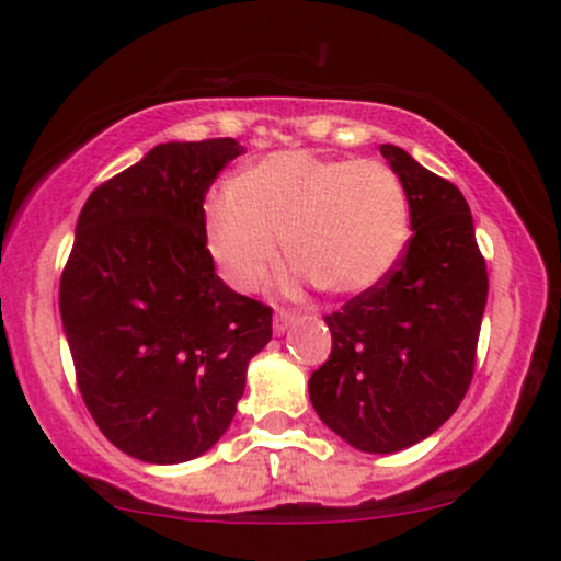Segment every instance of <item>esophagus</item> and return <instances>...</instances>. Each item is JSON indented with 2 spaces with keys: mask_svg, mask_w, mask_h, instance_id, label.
Listing matches in <instances>:
<instances>
[{
  "mask_svg": "<svg viewBox=\"0 0 561 561\" xmlns=\"http://www.w3.org/2000/svg\"><path fill=\"white\" fill-rule=\"evenodd\" d=\"M289 323H293V313H287V310H279V313L274 316V333L276 336H282L289 329Z\"/></svg>",
  "mask_w": 561,
  "mask_h": 561,
  "instance_id": "34e87169",
  "label": "esophagus"
}]
</instances>
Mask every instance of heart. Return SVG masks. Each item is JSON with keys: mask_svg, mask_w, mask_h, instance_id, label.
I'll list each match as a JSON object with an SVG mask.
<instances>
[{"mask_svg": "<svg viewBox=\"0 0 561 561\" xmlns=\"http://www.w3.org/2000/svg\"><path fill=\"white\" fill-rule=\"evenodd\" d=\"M204 236L225 279L245 293L264 285L287 238L300 279L333 295H359L399 264L409 196L396 170L378 160L285 150L207 198Z\"/></svg>", "mask_w": 561, "mask_h": 561, "instance_id": "obj_1", "label": "heart"}]
</instances>
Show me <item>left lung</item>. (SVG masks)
<instances>
[{"label":"left lung","mask_w":561,"mask_h":561,"mask_svg":"<svg viewBox=\"0 0 561 561\" xmlns=\"http://www.w3.org/2000/svg\"><path fill=\"white\" fill-rule=\"evenodd\" d=\"M380 154L407 188L414 236L380 285L325 316L331 354L308 382L325 427L365 453L403 450L450 420L471 386L489 293L458 186L401 147Z\"/></svg>","instance_id":"1"}]
</instances>
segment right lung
<instances>
[{
    "mask_svg": "<svg viewBox=\"0 0 561 561\" xmlns=\"http://www.w3.org/2000/svg\"><path fill=\"white\" fill-rule=\"evenodd\" d=\"M243 147L168 141L92 191L61 272L59 308L84 407L147 463L207 453L236 416L272 308L219 279L204 196Z\"/></svg>",
    "mask_w": 561,
    "mask_h": 561,
    "instance_id": "1",
    "label": "right lung"
}]
</instances>
